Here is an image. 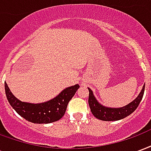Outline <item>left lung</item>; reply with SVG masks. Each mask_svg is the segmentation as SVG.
Segmentation results:
<instances>
[{
  "label": "left lung",
  "instance_id": "8db88e82",
  "mask_svg": "<svg viewBox=\"0 0 151 151\" xmlns=\"http://www.w3.org/2000/svg\"><path fill=\"white\" fill-rule=\"evenodd\" d=\"M88 104L92 114L95 116V117L99 120H104V121H113V120L124 119V117L128 116L129 115L133 113V111L136 110L139 105L140 102L142 99L144 91H145V85L143 86L142 90L139 95L133 102H131L129 104L120 108H106L104 106H103L96 100L90 88H88Z\"/></svg>",
  "mask_w": 151,
  "mask_h": 151
}]
</instances>
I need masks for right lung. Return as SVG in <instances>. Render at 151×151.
<instances>
[{
    "instance_id": "right-lung-1",
    "label": "right lung",
    "mask_w": 151,
    "mask_h": 151,
    "mask_svg": "<svg viewBox=\"0 0 151 151\" xmlns=\"http://www.w3.org/2000/svg\"><path fill=\"white\" fill-rule=\"evenodd\" d=\"M79 88L77 84L65 89L56 98L42 104H30L14 97L5 82V95L9 103L21 116L35 124H48L59 120L65 115L69 102Z\"/></svg>"
}]
</instances>
